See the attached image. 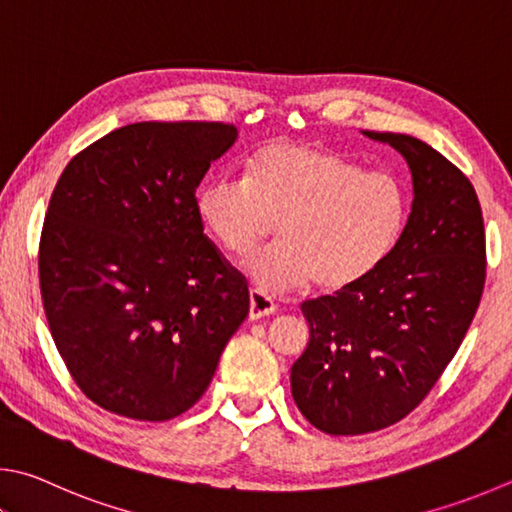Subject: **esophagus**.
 <instances>
[{
	"mask_svg": "<svg viewBox=\"0 0 512 512\" xmlns=\"http://www.w3.org/2000/svg\"><path fill=\"white\" fill-rule=\"evenodd\" d=\"M275 311H277V304L271 300V297L264 295L262 291H257V288L250 291V309H248L250 320L266 318V315H273Z\"/></svg>",
	"mask_w": 512,
	"mask_h": 512,
	"instance_id": "esophagus-1",
	"label": "esophagus"
}]
</instances>
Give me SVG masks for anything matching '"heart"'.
Wrapping results in <instances>:
<instances>
[{
    "instance_id": "obj_1",
    "label": "heart",
    "mask_w": 512,
    "mask_h": 512,
    "mask_svg": "<svg viewBox=\"0 0 512 512\" xmlns=\"http://www.w3.org/2000/svg\"><path fill=\"white\" fill-rule=\"evenodd\" d=\"M208 235L248 259L277 224L280 246L248 264L264 293L309 284L336 293L360 284L401 239L407 194L387 172H365L322 147L277 141L246 163L244 181L217 179L197 194Z\"/></svg>"
}]
</instances>
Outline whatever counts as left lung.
Instances as JSON below:
<instances>
[{
  "label": "left lung",
  "instance_id": "1",
  "mask_svg": "<svg viewBox=\"0 0 512 512\" xmlns=\"http://www.w3.org/2000/svg\"><path fill=\"white\" fill-rule=\"evenodd\" d=\"M362 134L403 156L414 199L396 248L367 280L302 304L311 336L291 367L293 401L336 436L383 430L423 401L486 282V232L466 174L414 136Z\"/></svg>",
  "mask_w": 512,
  "mask_h": 512
}]
</instances>
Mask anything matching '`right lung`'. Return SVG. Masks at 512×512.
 <instances>
[{
	"label": "right lung",
	"mask_w": 512,
	"mask_h": 512,
	"mask_svg": "<svg viewBox=\"0 0 512 512\" xmlns=\"http://www.w3.org/2000/svg\"><path fill=\"white\" fill-rule=\"evenodd\" d=\"M237 143L224 123H134L64 167L40 239V291L69 374L102 410L167 421L199 401L246 320V280L197 217Z\"/></svg>",
	"instance_id": "add662e5"
}]
</instances>
